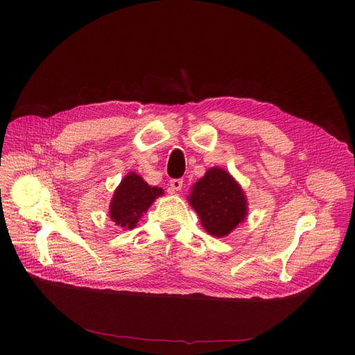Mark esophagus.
<instances>
[{"mask_svg":"<svg viewBox=\"0 0 355 355\" xmlns=\"http://www.w3.org/2000/svg\"><path fill=\"white\" fill-rule=\"evenodd\" d=\"M170 189H171L173 191L181 190V189H182V180H181V178H173V180L170 181Z\"/></svg>","mask_w":355,"mask_h":355,"instance_id":"34e87169","label":"esophagus"}]
</instances>
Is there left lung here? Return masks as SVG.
I'll use <instances>...</instances> for the list:
<instances>
[{"mask_svg":"<svg viewBox=\"0 0 355 355\" xmlns=\"http://www.w3.org/2000/svg\"><path fill=\"white\" fill-rule=\"evenodd\" d=\"M190 204L201 218V225L210 234H229L246 217V197L221 168H210L193 185Z\"/></svg>","mask_w":355,"mask_h":355,"instance_id":"left-lung-1","label":"left lung"}]
</instances>
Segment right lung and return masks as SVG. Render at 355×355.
<instances>
[{"instance_id":"add662e5","label":"right lung","mask_w":355,"mask_h":355,"mask_svg":"<svg viewBox=\"0 0 355 355\" xmlns=\"http://www.w3.org/2000/svg\"><path fill=\"white\" fill-rule=\"evenodd\" d=\"M162 194V189L151 187L139 175L130 173L122 180L112 198L110 218L119 227L134 229L142 213H145L154 200Z\"/></svg>"}]
</instances>
